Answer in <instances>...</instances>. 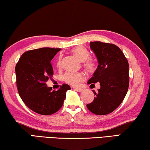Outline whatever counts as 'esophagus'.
Masks as SVG:
<instances>
[{"instance_id": "1", "label": "esophagus", "mask_w": 150, "mask_h": 150, "mask_svg": "<svg viewBox=\"0 0 150 150\" xmlns=\"http://www.w3.org/2000/svg\"><path fill=\"white\" fill-rule=\"evenodd\" d=\"M74 90H76V91L78 92H81L82 91V90L80 89V88H74Z\"/></svg>"}]
</instances>
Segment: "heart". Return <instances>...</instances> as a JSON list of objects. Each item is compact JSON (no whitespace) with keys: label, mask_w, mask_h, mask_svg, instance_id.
Wrapping results in <instances>:
<instances>
[{"label":"heart","mask_w":150,"mask_h":150,"mask_svg":"<svg viewBox=\"0 0 150 150\" xmlns=\"http://www.w3.org/2000/svg\"><path fill=\"white\" fill-rule=\"evenodd\" d=\"M72 52L80 61L83 62V66L88 72L93 73L97 68V62L94 59L89 58L90 54L87 49L82 46H77L72 50ZM58 68H60L62 65V57L60 56L58 60ZM86 76L84 72H67L64 76V81L67 84L72 86L74 87L79 86L81 82L85 80Z\"/></svg>","instance_id":"obj_1"}]
</instances>
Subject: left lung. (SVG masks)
Listing matches in <instances>:
<instances>
[{
  "instance_id": "8db88e82",
  "label": "left lung",
  "mask_w": 150,
  "mask_h": 150,
  "mask_svg": "<svg viewBox=\"0 0 150 150\" xmlns=\"http://www.w3.org/2000/svg\"><path fill=\"white\" fill-rule=\"evenodd\" d=\"M90 48L98 58V64L88 84L92 88L100 82V88L87 108L96 115L114 112L123 101L129 87V64L119 47L113 44L91 42Z\"/></svg>"
}]
</instances>
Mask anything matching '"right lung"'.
<instances>
[{
  "label": "right lung",
  "mask_w": 150,
  "mask_h": 150,
  "mask_svg": "<svg viewBox=\"0 0 150 150\" xmlns=\"http://www.w3.org/2000/svg\"><path fill=\"white\" fill-rule=\"evenodd\" d=\"M60 48H41L23 53L15 67L16 86L24 104L33 112L48 116L62 108L70 86L63 84L58 91L46 86L54 74L50 61Z\"/></svg>",
  "instance_id": "1"
}]
</instances>
